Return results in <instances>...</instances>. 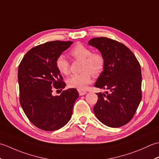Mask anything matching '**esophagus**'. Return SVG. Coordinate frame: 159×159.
Masks as SVG:
<instances>
[{"instance_id": "obj_1", "label": "esophagus", "mask_w": 159, "mask_h": 159, "mask_svg": "<svg viewBox=\"0 0 159 159\" xmlns=\"http://www.w3.org/2000/svg\"><path fill=\"white\" fill-rule=\"evenodd\" d=\"M78 92H79V93L80 96H83V95H85V94L87 93V92L85 90H83V89H78Z\"/></svg>"}]
</instances>
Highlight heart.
Instances as JSON below:
<instances>
[{
	"instance_id": "heart-1",
	"label": "heart",
	"mask_w": 159,
	"mask_h": 159,
	"mask_svg": "<svg viewBox=\"0 0 159 159\" xmlns=\"http://www.w3.org/2000/svg\"><path fill=\"white\" fill-rule=\"evenodd\" d=\"M74 59L82 61L80 71L82 72L73 74L67 80L71 88L83 89L92 81V74L98 76L102 72L105 66V59L100 52H92V50L82 43H77L70 51ZM56 67L59 72L67 75L70 72V63L63 55H59L56 59Z\"/></svg>"
}]
</instances>
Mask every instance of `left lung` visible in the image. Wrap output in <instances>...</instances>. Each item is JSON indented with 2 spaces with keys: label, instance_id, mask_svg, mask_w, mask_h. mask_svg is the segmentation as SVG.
<instances>
[{
  "label": "left lung",
  "instance_id": "left-lung-1",
  "mask_svg": "<svg viewBox=\"0 0 159 159\" xmlns=\"http://www.w3.org/2000/svg\"><path fill=\"white\" fill-rule=\"evenodd\" d=\"M89 44L105 59L95 87L109 91L97 93L94 113L106 126L121 127L132 120L142 98L140 64L128 47L114 39L100 37L89 40Z\"/></svg>",
  "mask_w": 159,
  "mask_h": 159
}]
</instances>
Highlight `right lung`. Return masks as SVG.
<instances>
[{"label":"right lung","mask_w":159,"mask_h":159,"mask_svg":"<svg viewBox=\"0 0 159 159\" xmlns=\"http://www.w3.org/2000/svg\"><path fill=\"white\" fill-rule=\"evenodd\" d=\"M71 41H52L33 47L18 67L20 103L30 121L39 129L57 130L68 122L79 94L74 88L52 96V89L66 87L56 67V59Z\"/></svg>","instance_id":"add662e5"}]
</instances>
